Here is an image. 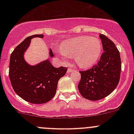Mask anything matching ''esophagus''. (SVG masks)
I'll list each match as a JSON object with an SVG mask.
<instances>
[{"mask_svg": "<svg viewBox=\"0 0 134 134\" xmlns=\"http://www.w3.org/2000/svg\"><path fill=\"white\" fill-rule=\"evenodd\" d=\"M73 71L74 70L71 68H69L68 69H67V72H68V73H71V72H73Z\"/></svg>", "mask_w": 134, "mask_h": 134, "instance_id": "1", "label": "esophagus"}]
</instances>
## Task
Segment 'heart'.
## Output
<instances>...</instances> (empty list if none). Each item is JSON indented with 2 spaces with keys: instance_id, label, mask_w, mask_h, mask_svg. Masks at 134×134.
Listing matches in <instances>:
<instances>
[{
  "instance_id": "obj_1",
  "label": "heart",
  "mask_w": 134,
  "mask_h": 134,
  "mask_svg": "<svg viewBox=\"0 0 134 134\" xmlns=\"http://www.w3.org/2000/svg\"><path fill=\"white\" fill-rule=\"evenodd\" d=\"M59 56L63 59L75 57V62L83 69L94 66L102 53V43L98 38L90 36L75 37L64 42L58 49Z\"/></svg>"
}]
</instances>
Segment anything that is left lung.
<instances>
[{"instance_id":"8db88e82","label":"left lung","mask_w":134,"mask_h":134,"mask_svg":"<svg viewBox=\"0 0 134 134\" xmlns=\"http://www.w3.org/2000/svg\"><path fill=\"white\" fill-rule=\"evenodd\" d=\"M104 52L97 65L80 71L81 79L78 88L81 95L90 100L102 99L117 87L120 80L121 61L120 54L111 40L100 34Z\"/></svg>"}]
</instances>
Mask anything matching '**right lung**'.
I'll list each match as a JSON object with an SVG mask.
<instances>
[{"label": "right lung", "instance_id": "1", "mask_svg": "<svg viewBox=\"0 0 134 134\" xmlns=\"http://www.w3.org/2000/svg\"><path fill=\"white\" fill-rule=\"evenodd\" d=\"M44 37L43 34L26 37L14 49L10 56L9 76L15 92L32 104H44L51 100L56 92L58 82L65 75L67 67L56 68L50 58L54 57L50 49V58L32 65L25 59V53L34 37Z\"/></svg>", "mask_w": 134, "mask_h": 134}]
</instances>
